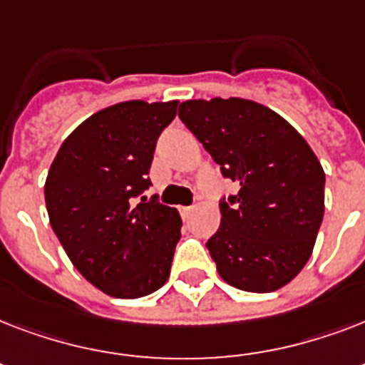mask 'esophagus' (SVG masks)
Wrapping results in <instances>:
<instances>
[{
  "label": "esophagus",
  "mask_w": 365,
  "mask_h": 365,
  "mask_svg": "<svg viewBox=\"0 0 365 365\" xmlns=\"http://www.w3.org/2000/svg\"><path fill=\"white\" fill-rule=\"evenodd\" d=\"M178 212H180V216L185 220V217H187L189 214L193 212V208H191V206H178Z\"/></svg>",
  "instance_id": "esophagus-1"
}]
</instances>
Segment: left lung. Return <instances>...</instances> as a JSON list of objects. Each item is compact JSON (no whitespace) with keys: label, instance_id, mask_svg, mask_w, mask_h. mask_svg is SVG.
<instances>
[{"label":"left lung","instance_id":"1","mask_svg":"<svg viewBox=\"0 0 365 365\" xmlns=\"http://www.w3.org/2000/svg\"><path fill=\"white\" fill-rule=\"evenodd\" d=\"M178 115L239 193L220 200L222 223L206 248L235 288L267 294L297 277L324 217L326 174L305 138L244 98L187 100Z\"/></svg>","mask_w":365,"mask_h":365}]
</instances>
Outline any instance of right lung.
Listing matches in <instances>:
<instances>
[{"label":"right lung","mask_w":365,"mask_h":365,"mask_svg":"<svg viewBox=\"0 0 365 365\" xmlns=\"http://www.w3.org/2000/svg\"><path fill=\"white\" fill-rule=\"evenodd\" d=\"M176 108L178 100H130L94 113L66 138L47 174L54 235L77 271L119 299L159 289L182 237L176 208L143 197L155 145Z\"/></svg>","instance_id":"right-lung-1"}]
</instances>
